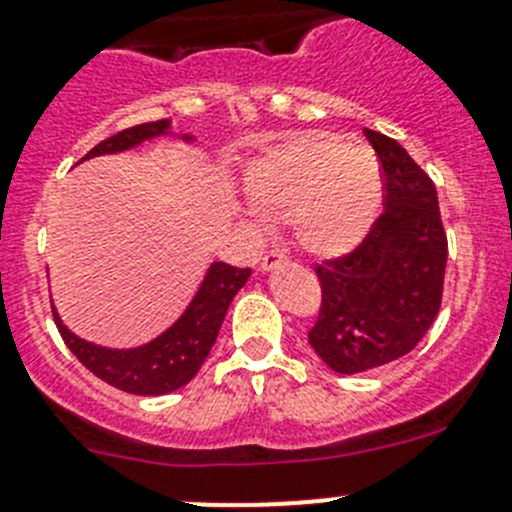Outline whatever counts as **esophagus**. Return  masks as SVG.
<instances>
[{"mask_svg":"<svg viewBox=\"0 0 512 512\" xmlns=\"http://www.w3.org/2000/svg\"><path fill=\"white\" fill-rule=\"evenodd\" d=\"M284 253L279 251H266L264 253V259H261V271H274L276 266L284 264Z\"/></svg>","mask_w":512,"mask_h":512,"instance_id":"esophagus-1","label":"esophagus"}]
</instances>
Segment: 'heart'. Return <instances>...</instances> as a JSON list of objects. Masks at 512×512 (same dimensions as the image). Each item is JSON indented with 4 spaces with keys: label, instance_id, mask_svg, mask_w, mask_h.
<instances>
[{
    "label": "heart",
    "instance_id": "obj_1",
    "mask_svg": "<svg viewBox=\"0 0 512 512\" xmlns=\"http://www.w3.org/2000/svg\"><path fill=\"white\" fill-rule=\"evenodd\" d=\"M243 191L261 216L286 223L301 251L332 259L372 226L382 203V173L367 148L306 133L251 160Z\"/></svg>",
    "mask_w": 512,
    "mask_h": 512
}]
</instances>
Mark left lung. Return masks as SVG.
<instances>
[{"instance_id":"left-lung-1","label":"left lung","mask_w":512,"mask_h":512,"mask_svg":"<svg viewBox=\"0 0 512 512\" xmlns=\"http://www.w3.org/2000/svg\"><path fill=\"white\" fill-rule=\"evenodd\" d=\"M382 163L384 213L354 251L316 266L321 306L309 344L339 374L405 357L435 321L447 236L430 175L397 140L364 128Z\"/></svg>"}]
</instances>
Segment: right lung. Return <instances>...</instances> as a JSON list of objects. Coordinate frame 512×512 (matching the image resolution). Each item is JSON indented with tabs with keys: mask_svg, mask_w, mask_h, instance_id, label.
<instances>
[{
	"mask_svg": "<svg viewBox=\"0 0 512 512\" xmlns=\"http://www.w3.org/2000/svg\"><path fill=\"white\" fill-rule=\"evenodd\" d=\"M168 130L170 120L133 125V128L120 130V133L97 143L82 160L105 153H123V150L140 145L143 140L168 135ZM183 140L193 138L183 135ZM248 276H251V269H236V266L223 264V261L211 264L201 289L193 296L183 316L170 329H165L158 339L135 349H107L85 342L62 324L55 309H52V314H55V324L70 352L102 382L130 394H145V397L148 394H168L186 387L196 377L211 347L216 344L223 316H226L233 296L246 284Z\"/></svg>",
	"mask_w": 512,
	"mask_h": 512,
	"instance_id": "add662e5",
	"label": "right lung"
}]
</instances>
